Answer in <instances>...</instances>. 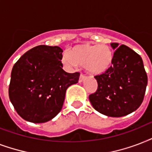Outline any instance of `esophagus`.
I'll return each mask as SVG.
<instances>
[{
    "instance_id": "obj_1",
    "label": "esophagus",
    "mask_w": 152,
    "mask_h": 152,
    "mask_svg": "<svg viewBox=\"0 0 152 152\" xmlns=\"http://www.w3.org/2000/svg\"><path fill=\"white\" fill-rule=\"evenodd\" d=\"M85 78H86V75L81 74V75H80V77H79V82H82V81L85 79Z\"/></svg>"
}]
</instances>
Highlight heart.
I'll list each match as a JSON object with an SVG mask.
<instances>
[{"mask_svg":"<svg viewBox=\"0 0 152 152\" xmlns=\"http://www.w3.org/2000/svg\"><path fill=\"white\" fill-rule=\"evenodd\" d=\"M113 59V51L109 46L82 43L73 47L69 55H63L62 62L70 67L82 66L90 75H100L110 69Z\"/></svg>","mask_w":152,"mask_h":152,"instance_id":"b5f03b06","label":"heart"}]
</instances>
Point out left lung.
Listing matches in <instances>:
<instances>
[{
  "mask_svg": "<svg viewBox=\"0 0 152 152\" xmlns=\"http://www.w3.org/2000/svg\"><path fill=\"white\" fill-rule=\"evenodd\" d=\"M116 43L113 66L105 73L96 75V92L89 96L97 112L105 116H126L140 106L148 84V75L141 57L129 47Z\"/></svg>",
  "mask_w": 152,
  "mask_h": 152,
  "instance_id": "1",
  "label": "left lung"
}]
</instances>
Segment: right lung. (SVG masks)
I'll list each match as a JSON object with an SVG mask.
<instances>
[{
    "label": "right lung",
    "mask_w": 152,
    "mask_h": 152,
    "mask_svg": "<svg viewBox=\"0 0 152 152\" xmlns=\"http://www.w3.org/2000/svg\"><path fill=\"white\" fill-rule=\"evenodd\" d=\"M63 50L39 45L23 55L11 74L9 96L16 113L25 121L44 123L63 108L66 89L78 82L79 72L63 70Z\"/></svg>",
    "instance_id": "obj_1"
}]
</instances>
